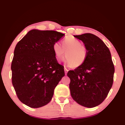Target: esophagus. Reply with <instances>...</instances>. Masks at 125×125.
I'll return each instance as SVG.
<instances>
[{
	"label": "esophagus",
	"instance_id": "34e87169",
	"mask_svg": "<svg viewBox=\"0 0 125 125\" xmlns=\"http://www.w3.org/2000/svg\"><path fill=\"white\" fill-rule=\"evenodd\" d=\"M64 71H65V75H66V74H67V73H68V70L66 69V68H65Z\"/></svg>",
	"mask_w": 125,
	"mask_h": 125
}]
</instances>
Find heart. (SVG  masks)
<instances>
[{
  "label": "heart",
  "instance_id": "1",
  "mask_svg": "<svg viewBox=\"0 0 125 125\" xmlns=\"http://www.w3.org/2000/svg\"><path fill=\"white\" fill-rule=\"evenodd\" d=\"M53 51L57 60L64 57L65 51L66 62L72 68H77L84 64L87 57L86 47L81 41L72 36H68L63 40L62 47L59 42L53 44Z\"/></svg>",
  "mask_w": 125,
  "mask_h": 125
}]
</instances>
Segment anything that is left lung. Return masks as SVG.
<instances>
[{"instance_id":"1","label":"left lung","mask_w":125,"mask_h":125,"mask_svg":"<svg viewBox=\"0 0 125 125\" xmlns=\"http://www.w3.org/2000/svg\"><path fill=\"white\" fill-rule=\"evenodd\" d=\"M81 40L87 50L83 65L69 71V89L72 98L78 104L92 108L102 103L112 88L114 66L108 48L92 33L74 35Z\"/></svg>"}]
</instances>
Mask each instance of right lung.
Instances as JSON below:
<instances>
[{
  "label": "right lung",
  "mask_w": 125,
  "mask_h": 125,
  "mask_svg": "<svg viewBox=\"0 0 125 125\" xmlns=\"http://www.w3.org/2000/svg\"><path fill=\"white\" fill-rule=\"evenodd\" d=\"M65 34L32 30L16 44L11 64L12 83L18 98L32 108L52 100L56 86L65 76L52 46Z\"/></svg>",
  "instance_id": "obj_1"
}]
</instances>
